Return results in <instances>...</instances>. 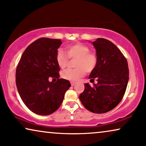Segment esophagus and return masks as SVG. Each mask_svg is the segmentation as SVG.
<instances>
[{
  "mask_svg": "<svg viewBox=\"0 0 146 146\" xmlns=\"http://www.w3.org/2000/svg\"><path fill=\"white\" fill-rule=\"evenodd\" d=\"M70 84H71L72 86H74L75 85V82H70Z\"/></svg>",
  "mask_w": 146,
  "mask_h": 146,
  "instance_id": "obj_1",
  "label": "esophagus"
}]
</instances>
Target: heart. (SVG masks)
I'll list each match as a JSON object with an SVG mask.
<instances>
[{"label": "heart", "mask_w": 146, "mask_h": 146, "mask_svg": "<svg viewBox=\"0 0 146 146\" xmlns=\"http://www.w3.org/2000/svg\"><path fill=\"white\" fill-rule=\"evenodd\" d=\"M68 58H76L75 63L76 69L66 70L62 73L64 79L70 81H76L85 75V72L90 73L95 70L98 64V57L95 53L90 52L88 46L80 42H76L66 46V47ZM56 62L61 68L67 66L68 58L61 49L56 54Z\"/></svg>", "instance_id": "heart-1"}]
</instances>
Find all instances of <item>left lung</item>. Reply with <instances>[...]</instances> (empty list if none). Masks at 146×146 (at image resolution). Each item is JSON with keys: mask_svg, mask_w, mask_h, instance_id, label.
<instances>
[{"mask_svg": "<svg viewBox=\"0 0 146 146\" xmlns=\"http://www.w3.org/2000/svg\"><path fill=\"white\" fill-rule=\"evenodd\" d=\"M96 49L98 64L89 76L93 86L86 83L80 100L93 113L108 112L118 105L124 95L129 80L127 62L114 44L97 38L91 42ZM98 83L94 84V80Z\"/></svg>", "mask_w": 146, "mask_h": 146, "instance_id": "obj_1", "label": "left lung"}]
</instances>
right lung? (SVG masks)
<instances>
[{"label": "right lung", "mask_w": 146, "mask_h": 146, "mask_svg": "<svg viewBox=\"0 0 146 146\" xmlns=\"http://www.w3.org/2000/svg\"><path fill=\"white\" fill-rule=\"evenodd\" d=\"M60 39L41 38L24 52L16 71V84L22 100L33 112L46 115L56 111L70 83L59 78L56 54ZM57 78L50 82V77Z\"/></svg>", "instance_id": "obj_1"}]
</instances>
